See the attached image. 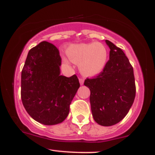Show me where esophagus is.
Returning a JSON list of instances; mask_svg holds the SVG:
<instances>
[{
  "mask_svg": "<svg viewBox=\"0 0 155 155\" xmlns=\"http://www.w3.org/2000/svg\"><path fill=\"white\" fill-rule=\"evenodd\" d=\"M84 79H82V78H79V82H80V84L82 85L83 84H84Z\"/></svg>",
  "mask_w": 155,
  "mask_h": 155,
  "instance_id": "obj_1",
  "label": "esophagus"
}]
</instances>
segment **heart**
I'll list each match as a JSON object with an SVG mask.
<instances>
[{"label":"heart","mask_w":155,"mask_h":155,"mask_svg":"<svg viewBox=\"0 0 155 155\" xmlns=\"http://www.w3.org/2000/svg\"><path fill=\"white\" fill-rule=\"evenodd\" d=\"M67 54L71 61L79 65L80 72L85 76L101 74L108 60L107 48L99 42L72 44L67 49Z\"/></svg>","instance_id":"heart-1"}]
</instances>
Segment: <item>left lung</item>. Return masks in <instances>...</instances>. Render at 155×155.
Masks as SVG:
<instances>
[{"instance_id": "1", "label": "left lung", "mask_w": 155, "mask_h": 155, "mask_svg": "<svg viewBox=\"0 0 155 155\" xmlns=\"http://www.w3.org/2000/svg\"><path fill=\"white\" fill-rule=\"evenodd\" d=\"M110 48L109 60L104 71L93 79H85L90 89L94 120L102 126L118 123L128 113L136 96L133 68L120 48L106 40Z\"/></svg>"}]
</instances>
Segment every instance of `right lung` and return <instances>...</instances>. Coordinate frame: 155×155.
<instances>
[{
    "label": "right lung",
    "instance_id": "right-lung-1",
    "mask_svg": "<svg viewBox=\"0 0 155 155\" xmlns=\"http://www.w3.org/2000/svg\"><path fill=\"white\" fill-rule=\"evenodd\" d=\"M61 58L52 44L42 41L28 52L21 75V98L33 120L45 125L61 123L80 84L75 74L60 75Z\"/></svg>",
    "mask_w": 155,
    "mask_h": 155
}]
</instances>
